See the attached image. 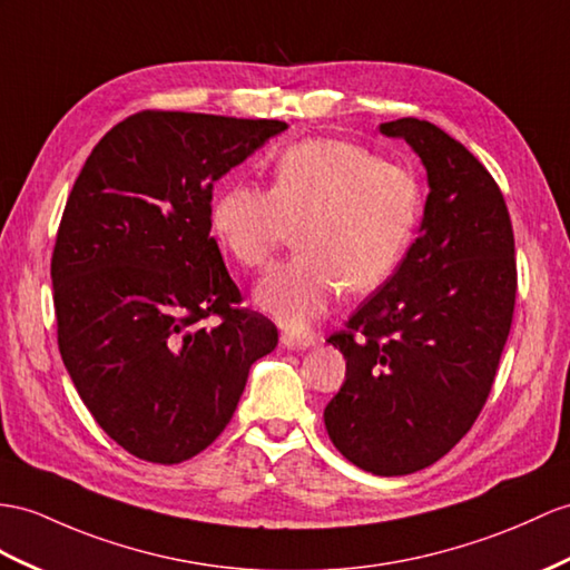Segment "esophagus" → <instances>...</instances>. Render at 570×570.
<instances>
[{
	"instance_id": "obj_1",
	"label": "esophagus",
	"mask_w": 570,
	"mask_h": 570,
	"mask_svg": "<svg viewBox=\"0 0 570 570\" xmlns=\"http://www.w3.org/2000/svg\"><path fill=\"white\" fill-rule=\"evenodd\" d=\"M281 343L285 345V348H309V345L316 343V336H312V333H297V331H283L281 333Z\"/></svg>"
}]
</instances>
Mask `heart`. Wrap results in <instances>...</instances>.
<instances>
[{
	"label": "heart",
	"mask_w": 570,
	"mask_h": 570,
	"mask_svg": "<svg viewBox=\"0 0 570 570\" xmlns=\"http://www.w3.org/2000/svg\"><path fill=\"white\" fill-rule=\"evenodd\" d=\"M419 217L421 190L409 169L326 137L287 147L271 190L234 184L213 207L219 244L248 271L268 268L301 227L299 254L256 289L258 307L287 328L316 322L343 287L370 293L390 281Z\"/></svg>",
	"instance_id": "heart-1"
}]
</instances>
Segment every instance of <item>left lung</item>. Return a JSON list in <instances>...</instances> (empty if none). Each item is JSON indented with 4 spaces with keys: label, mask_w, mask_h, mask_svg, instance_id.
Returning a JSON list of instances; mask_svg holds the SVG:
<instances>
[{
    "label": "left lung",
    "mask_w": 570,
    "mask_h": 570,
    "mask_svg": "<svg viewBox=\"0 0 570 570\" xmlns=\"http://www.w3.org/2000/svg\"><path fill=\"white\" fill-rule=\"evenodd\" d=\"M380 130L415 149L430 193L396 273L328 336L345 382L324 423L345 460L404 476L445 456L479 419L515 312L518 263L503 193L462 142L419 118Z\"/></svg>",
    "instance_id": "obj_1"
}]
</instances>
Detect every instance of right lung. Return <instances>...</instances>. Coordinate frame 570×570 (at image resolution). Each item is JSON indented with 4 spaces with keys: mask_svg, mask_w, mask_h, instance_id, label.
I'll return each instance as SVG.
<instances>
[{
    "mask_svg": "<svg viewBox=\"0 0 570 570\" xmlns=\"http://www.w3.org/2000/svg\"><path fill=\"white\" fill-rule=\"evenodd\" d=\"M283 120L140 110L75 180L50 275L65 367L122 450L180 464L213 445L248 370L277 345L242 307L213 227V188Z\"/></svg>",
    "mask_w": 570,
    "mask_h": 570,
    "instance_id": "right-lung-1",
    "label": "right lung"
}]
</instances>
